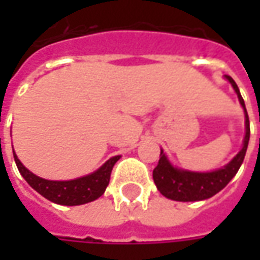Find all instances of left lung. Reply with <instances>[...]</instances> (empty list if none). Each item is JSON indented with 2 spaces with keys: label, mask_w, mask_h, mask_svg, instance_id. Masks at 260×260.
Listing matches in <instances>:
<instances>
[{
  "label": "left lung",
  "mask_w": 260,
  "mask_h": 260,
  "mask_svg": "<svg viewBox=\"0 0 260 260\" xmlns=\"http://www.w3.org/2000/svg\"><path fill=\"white\" fill-rule=\"evenodd\" d=\"M225 78L235 88L236 94L239 96V101L245 110L246 135L245 140H243V147L224 168H220L213 172H191V171L178 169L171 165L164 150H160L159 164L153 169V181H155L157 189L160 191V194L165 195L169 200L184 201V203L207 200V198L217 194L218 191H221L225 185L233 179V176L237 174L240 165L243 164L247 145H249V137H250L249 115L246 111L245 101H243L233 78L232 76H225Z\"/></svg>",
  "instance_id": "obj_1"
}]
</instances>
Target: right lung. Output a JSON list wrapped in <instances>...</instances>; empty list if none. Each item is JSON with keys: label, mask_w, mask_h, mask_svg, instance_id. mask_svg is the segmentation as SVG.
<instances>
[{"label": "right lung", "mask_w": 260, "mask_h": 260, "mask_svg": "<svg viewBox=\"0 0 260 260\" xmlns=\"http://www.w3.org/2000/svg\"><path fill=\"white\" fill-rule=\"evenodd\" d=\"M120 156H114L92 174L71 181H49L37 176L25 168L14 153L15 165L27 184L49 201L60 205H81L91 203L104 194L110 182L111 171Z\"/></svg>", "instance_id": "add662e5"}]
</instances>
